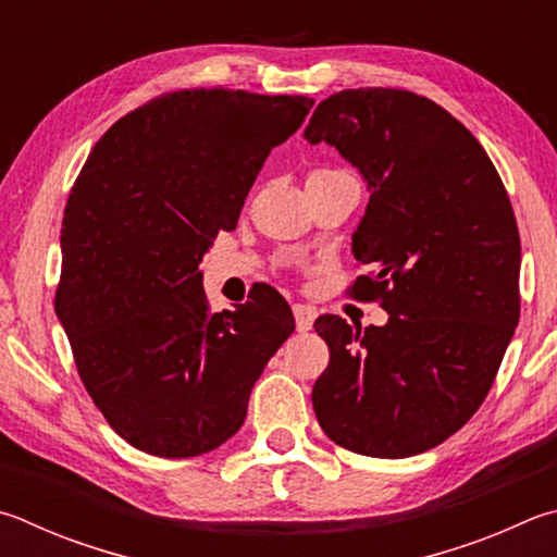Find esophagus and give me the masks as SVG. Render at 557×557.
Here are the masks:
<instances>
[{
  "mask_svg": "<svg viewBox=\"0 0 557 557\" xmlns=\"http://www.w3.org/2000/svg\"><path fill=\"white\" fill-rule=\"evenodd\" d=\"M295 323H297V331L299 333H307V331H311V326H313V317H317V313H313V309L311 307H307V305H295Z\"/></svg>",
  "mask_w": 557,
  "mask_h": 557,
  "instance_id": "obj_1",
  "label": "esophagus"
}]
</instances>
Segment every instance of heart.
<instances>
[{
  "mask_svg": "<svg viewBox=\"0 0 557 557\" xmlns=\"http://www.w3.org/2000/svg\"><path fill=\"white\" fill-rule=\"evenodd\" d=\"M333 170H313V173L309 175V180H313V177H323V175H331Z\"/></svg>",
  "mask_w": 557,
  "mask_h": 557,
  "instance_id": "heart-1",
  "label": "heart"
}]
</instances>
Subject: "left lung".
<instances>
[{"label": "left lung", "instance_id": "obj_1", "mask_svg": "<svg viewBox=\"0 0 557 557\" xmlns=\"http://www.w3.org/2000/svg\"><path fill=\"white\" fill-rule=\"evenodd\" d=\"M309 144L336 146L368 180L348 287L384 326L319 317L329 368L311 404L323 433L370 458H409L460 431L492 389L519 323L521 240L497 168L431 99L343 89L313 111Z\"/></svg>", "mask_w": 557, "mask_h": 557}]
</instances>
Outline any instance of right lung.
Returning a JSON list of instances; mask_svg holds the SVG:
<instances>
[{
  "mask_svg": "<svg viewBox=\"0 0 557 557\" xmlns=\"http://www.w3.org/2000/svg\"><path fill=\"white\" fill-rule=\"evenodd\" d=\"M311 107L305 95L175 89L121 116L79 170L55 313L87 394L134 448L195 458L226 443L295 331L272 287L214 313L197 268Z\"/></svg>",
  "mask_w": 557,
  "mask_h": 557,
  "instance_id": "obj_1",
  "label": "right lung"
}]
</instances>
